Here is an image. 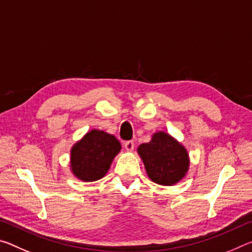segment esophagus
<instances>
[{
    "instance_id": "obj_1",
    "label": "esophagus",
    "mask_w": 252,
    "mask_h": 252,
    "mask_svg": "<svg viewBox=\"0 0 252 252\" xmlns=\"http://www.w3.org/2000/svg\"><path fill=\"white\" fill-rule=\"evenodd\" d=\"M125 148H126V150L129 151V152L133 151L134 142L133 141H126V142H125Z\"/></svg>"
}]
</instances>
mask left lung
Masks as SVG:
<instances>
[{"label": "left lung", "mask_w": 252, "mask_h": 252, "mask_svg": "<svg viewBox=\"0 0 252 252\" xmlns=\"http://www.w3.org/2000/svg\"><path fill=\"white\" fill-rule=\"evenodd\" d=\"M138 153L148 177L158 185H176L189 170L190 159L187 149L167 132L153 133L150 142L140 144Z\"/></svg>", "instance_id": "8db88e82"}]
</instances>
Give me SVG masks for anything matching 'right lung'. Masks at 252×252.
<instances>
[{
    "label": "right lung",
    "instance_id": "right-lung-1",
    "mask_svg": "<svg viewBox=\"0 0 252 252\" xmlns=\"http://www.w3.org/2000/svg\"><path fill=\"white\" fill-rule=\"evenodd\" d=\"M120 151L121 144L116 136L93 129L72 147L71 171L81 181L99 180L109 171L113 159Z\"/></svg>",
    "mask_w": 252,
    "mask_h": 252
}]
</instances>
